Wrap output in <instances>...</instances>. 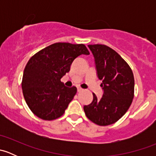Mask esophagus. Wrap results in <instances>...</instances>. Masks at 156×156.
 Here are the masks:
<instances>
[{
    "label": "esophagus",
    "instance_id": "1",
    "mask_svg": "<svg viewBox=\"0 0 156 156\" xmlns=\"http://www.w3.org/2000/svg\"><path fill=\"white\" fill-rule=\"evenodd\" d=\"M83 90H84V89H83V88H81L80 87H78V92H81V91H83Z\"/></svg>",
    "mask_w": 156,
    "mask_h": 156
}]
</instances>
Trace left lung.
Masks as SVG:
<instances>
[{"instance_id": "obj_1", "label": "left lung", "mask_w": 156, "mask_h": 156, "mask_svg": "<svg viewBox=\"0 0 156 156\" xmlns=\"http://www.w3.org/2000/svg\"><path fill=\"white\" fill-rule=\"evenodd\" d=\"M95 59L103 95L93 93L90 104L84 106L89 120L100 126L115 123L130 108L134 97V78L130 66L113 49L104 44L88 45Z\"/></svg>"}]
</instances>
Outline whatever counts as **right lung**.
<instances>
[{"instance_id":"right-lung-1","label":"right lung","mask_w":156,"mask_h":156,"mask_svg":"<svg viewBox=\"0 0 156 156\" xmlns=\"http://www.w3.org/2000/svg\"><path fill=\"white\" fill-rule=\"evenodd\" d=\"M81 54H90L84 44L59 42L30 58L23 72L22 89L28 106L36 116L52 121L64 114L77 88L66 87L60 79Z\"/></svg>"}]
</instances>
